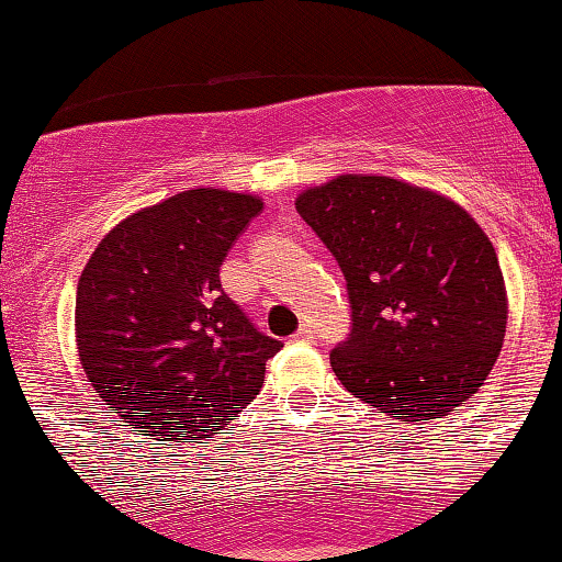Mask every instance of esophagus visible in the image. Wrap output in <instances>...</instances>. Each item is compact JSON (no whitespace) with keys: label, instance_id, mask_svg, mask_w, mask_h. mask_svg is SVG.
I'll return each mask as SVG.
<instances>
[{"label":"esophagus","instance_id":"34e87169","mask_svg":"<svg viewBox=\"0 0 562 562\" xmlns=\"http://www.w3.org/2000/svg\"><path fill=\"white\" fill-rule=\"evenodd\" d=\"M314 338V327L312 325H303L299 333L293 335V340H299V344H303V340H312Z\"/></svg>","mask_w":562,"mask_h":562}]
</instances>
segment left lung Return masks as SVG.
Wrapping results in <instances>:
<instances>
[{
    "label": "left lung",
    "instance_id": "obj_1",
    "mask_svg": "<svg viewBox=\"0 0 562 562\" xmlns=\"http://www.w3.org/2000/svg\"><path fill=\"white\" fill-rule=\"evenodd\" d=\"M338 261L351 333L333 348L344 389L402 423L468 402L502 351L505 280L468 211L389 177L344 173L295 200Z\"/></svg>",
    "mask_w": 562,
    "mask_h": 562
}]
</instances>
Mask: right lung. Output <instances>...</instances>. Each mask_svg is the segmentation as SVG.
Instances as JSON below:
<instances>
[{"mask_svg": "<svg viewBox=\"0 0 562 562\" xmlns=\"http://www.w3.org/2000/svg\"><path fill=\"white\" fill-rule=\"evenodd\" d=\"M261 209L243 192H179L108 232L83 267L76 290L83 372L139 434L200 443L261 391L282 344L218 280Z\"/></svg>", "mask_w": 562, "mask_h": 562, "instance_id": "1", "label": "right lung"}]
</instances>
